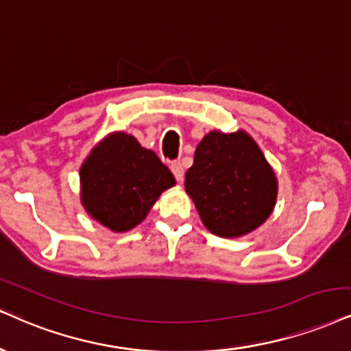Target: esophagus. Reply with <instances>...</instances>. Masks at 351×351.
<instances>
[{
	"label": "esophagus",
	"mask_w": 351,
	"mask_h": 351,
	"mask_svg": "<svg viewBox=\"0 0 351 351\" xmlns=\"http://www.w3.org/2000/svg\"><path fill=\"white\" fill-rule=\"evenodd\" d=\"M171 171H172V174H174V177L177 179V182H182V180H184V174H185L182 164H180L179 161L172 162V164H171Z\"/></svg>",
	"instance_id": "esophagus-1"
}]
</instances>
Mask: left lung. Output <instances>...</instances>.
Wrapping results in <instances>:
<instances>
[{
  "mask_svg": "<svg viewBox=\"0 0 351 351\" xmlns=\"http://www.w3.org/2000/svg\"><path fill=\"white\" fill-rule=\"evenodd\" d=\"M185 192L203 226L215 236L234 239L267 221L276 205L278 180L247 132L211 130L185 172Z\"/></svg>",
  "mask_w": 351,
  "mask_h": 351,
  "instance_id": "8db88e82",
  "label": "left lung"
}]
</instances>
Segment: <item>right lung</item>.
I'll use <instances>...</instances> for the list:
<instances>
[{
	"label": "right lung",
	"mask_w": 351,
	"mask_h": 351,
	"mask_svg": "<svg viewBox=\"0 0 351 351\" xmlns=\"http://www.w3.org/2000/svg\"><path fill=\"white\" fill-rule=\"evenodd\" d=\"M80 200L90 218L114 232L136 228L176 179L154 151L133 135L112 132L80 167Z\"/></svg>",
	"instance_id": "obj_1"
}]
</instances>
